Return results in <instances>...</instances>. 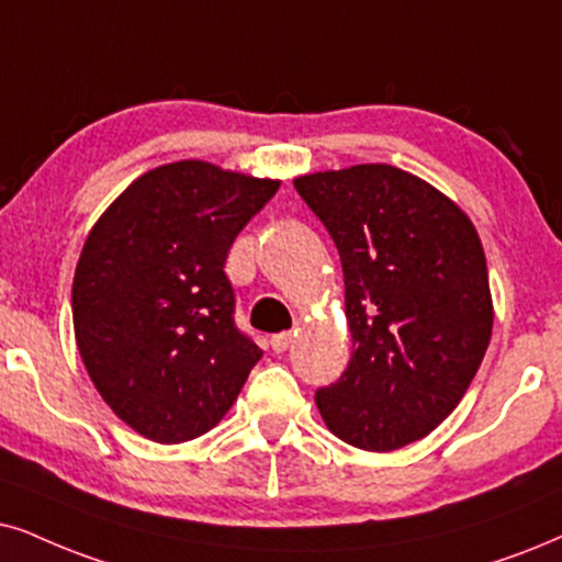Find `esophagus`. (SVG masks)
Masks as SVG:
<instances>
[{"label": "esophagus", "mask_w": 562, "mask_h": 562, "mask_svg": "<svg viewBox=\"0 0 562 562\" xmlns=\"http://www.w3.org/2000/svg\"><path fill=\"white\" fill-rule=\"evenodd\" d=\"M269 345H272L274 352H285L290 345H293V331H280V334H272V339H269Z\"/></svg>", "instance_id": "obj_1"}]
</instances>
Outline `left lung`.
Wrapping results in <instances>:
<instances>
[{
    "label": "left lung",
    "mask_w": 562,
    "mask_h": 562,
    "mask_svg": "<svg viewBox=\"0 0 562 562\" xmlns=\"http://www.w3.org/2000/svg\"><path fill=\"white\" fill-rule=\"evenodd\" d=\"M293 183L342 259L355 347L316 407L345 443L402 449L451 415L485 358L493 297L477 231L449 196L386 162Z\"/></svg>",
    "instance_id": "8db88e82"
}]
</instances>
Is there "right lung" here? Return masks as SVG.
I'll list each match as a JSON object with an SVG mask.
<instances>
[{"label":"right lung","mask_w":562,"mask_h":562,"mask_svg":"<svg viewBox=\"0 0 562 562\" xmlns=\"http://www.w3.org/2000/svg\"><path fill=\"white\" fill-rule=\"evenodd\" d=\"M277 189L204 160L168 162L92 225L72 282L77 350L139 436L183 443L215 428L259 363L223 267Z\"/></svg>","instance_id":"1"}]
</instances>
